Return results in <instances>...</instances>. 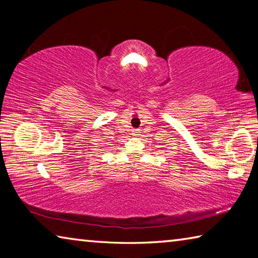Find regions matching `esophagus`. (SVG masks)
I'll return each instance as SVG.
<instances>
[{
  "label": "esophagus",
  "instance_id": "obj_1",
  "mask_svg": "<svg viewBox=\"0 0 258 258\" xmlns=\"http://www.w3.org/2000/svg\"><path fill=\"white\" fill-rule=\"evenodd\" d=\"M132 134L134 135V137H139V135H140V130H138V128H135V130H133V132H132Z\"/></svg>",
  "mask_w": 258,
  "mask_h": 258
}]
</instances>
